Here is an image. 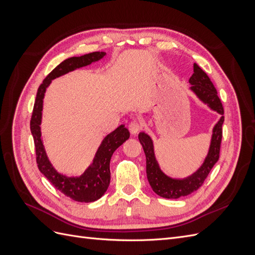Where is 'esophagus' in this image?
Instances as JSON below:
<instances>
[{
  "instance_id": "esophagus-1",
  "label": "esophagus",
  "mask_w": 255,
  "mask_h": 255,
  "mask_svg": "<svg viewBox=\"0 0 255 255\" xmlns=\"http://www.w3.org/2000/svg\"><path fill=\"white\" fill-rule=\"evenodd\" d=\"M128 129H129V132L132 133L133 135L138 134L142 129V125H141L140 122H138V121H132L128 125Z\"/></svg>"
}]
</instances>
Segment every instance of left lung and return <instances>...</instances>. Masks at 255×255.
Returning a JSON list of instances; mask_svg holds the SVG:
<instances>
[{"mask_svg": "<svg viewBox=\"0 0 255 255\" xmlns=\"http://www.w3.org/2000/svg\"><path fill=\"white\" fill-rule=\"evenodd\" d=\"M189 83L191 84L190 89L195 92L201 101L208 104L212 110L219 113L220 115L225 114L222 103L214 84L207 74L197 64H194V74L190 76ZM223 121H225V117L221 116L220 120L213 129L210 151H208L203 165L194 174L183 180L171 179V177L167 176L161 171L155 155H154L153 142L150 136L144 133L138 135V139H139L145 154L146 177H148L151 187L156 195L166 199H177L190 195L191 192L198 190L202 186L208 173L219 159Z\"/></svg>", "mask_w": 255, "mask_h": 255, "instance_id": "8db88e82", "label": "left lung"}]
</instances>
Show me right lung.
<instances>
[{"instance_id":"obj_1","label":"right lung","mask_w":255,"mask_h":255,"mask_svg":"<svg viewBox=\"0 0 255 255\" xmlns=\"http://www.w3.org/2000/svg\"><path fill=\"white\" fill-rule=\"evenodd\" d=\"M105 54V52H92L80 57H70L53 69L38 88L32 118H30V132L34 138L36 161L40 172L61 194L78 202H94L105 194L111 182L110 163L112 155L116 149H118L123 142L128 139L129 132L125 126L116 128L104 138L97 151L94 163L88 167L87 170L79 177H67L58 173L53 168L43 148L40 132L43 97L45 89L48 88L52 80L78 68L88 66L94 61H98L103 58Z\"/></svg>"}]
</instances>
